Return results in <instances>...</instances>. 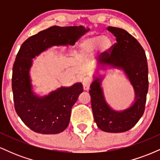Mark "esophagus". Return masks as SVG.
I'll list each match as a JSON object with an SVG mask.
<instances>
[{
    "label": "esophagus",
    "instance_id": "esophagus-1",
    "mask_svg": "<svg viewBox=\"0 0 160 160\" xmlns=\"http://www.w3.org/2000/svg\"><path fill=\"white\" fill-rule=\"evenodd\" d=\"M92 82V80L89 77L84 78L82 80V85H83V89L84 90H88L89 89V86H90Z\"/></svg>",
    "mask_w": 160,
    "mask_h": 160
}]
</instances>
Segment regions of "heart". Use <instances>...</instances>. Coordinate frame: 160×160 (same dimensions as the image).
Here are the masks:
<instances>
[{
	"instance_id": "obj_1",
	"label": "heart",
	"mask_w": 160,
	"mask_h": 160,
	"mask_svg": "<svg viewBox=\"0 0 160 160\" xmlns=\"http://www.w3.org/2000/svg\"><path fill=\"white\" fill-rule=\"evenodd\" d=\"M113 45V40L110 36L94 34L82 40L80 45V52L82 56L92 54L98 48L102 52H108Z\"/></svg>"
}]
</instances>
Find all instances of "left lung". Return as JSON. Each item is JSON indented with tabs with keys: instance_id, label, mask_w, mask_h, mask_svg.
I'll use <instances>...</instances> for the list:
<instances>
[{
	"instance_id": "obj_1",
	"label": "left lung",
	"mask_w": 160,
	"mask_h": 160,
	"mask_svg": "<svg viewBox=\"0 0 160 160\" xmlns=\"http://www.w3.org/2000/svg\"><path fill=\"white\" fill-rule=\"evenodd\" d=\"M116 37L117 43L98 60L101 68L106 66L122 69L135 90V102L122 111H114L104 98L102 78H94L90 86L92 109L97 126L106 132L120 133L131 129L144 112L148 91V67L145 52L138 41L124 29L108 27Z\"/></svg>"
}]
</instances>
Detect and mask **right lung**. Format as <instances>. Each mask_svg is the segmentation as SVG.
<instances>
[{
  "label": "right lung",
  "instance_id": "obj_1",
  "mask_svg": "<svg viewBox=\"0 0 160 160\" xmlns=\"http://www.w3.org/2000/svg\"><path fill=\"white\" fill-rule=\"evenodd\" d=\"M83 26H52L41 31L22 44L12 67V89L15 110L22 122L40 134H58L69 124L71 111L83 91L81 82L58 88L40 97L32 90L29 71L33 58L53 46L74 45L86 32Z\"/></svg>",
  "mask_w": 160,
  "mask_h": 160
}]
</instances>
